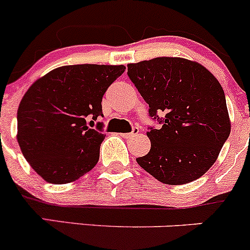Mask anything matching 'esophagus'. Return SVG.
<instances>
[{"instance_id":"obj_1","label":"esophagus","mask_w":250,"mask_h":250,"mask_svg":"<svg viewBox=\"0 0 250 250\" xmlns=\"http://www.w3.org/2000/svg\"><path fill=\"white\" fill-rule=\"evenodd\" d=\"M138 133H139V128L134 127L130 133H125V134H121V135H122L123 138H125V139H130V138H133V137H135V135H138Z\"/></svg>"}]
</instances>
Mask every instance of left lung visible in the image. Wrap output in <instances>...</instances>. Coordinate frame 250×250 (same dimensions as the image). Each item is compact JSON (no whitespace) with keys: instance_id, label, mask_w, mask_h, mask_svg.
Here are the masks:
<instances>
[{"instance_id":"1","label":"left lung","mask_w":250,"mask_h":250,"mask_svg":"<svg viewBox=\"0 0 250 250\" xmlns=\"http://www.w3.org/2000/svg\"><path fill=\"white\" fill-rule=\"evenodd\" d=\"M128 76L148 104L150 117L162 125L148 128L151 148L137 158L138 165L168 185L201 178L231 132L219 81L198 62L172 57L128 64ZM158 112L165 117L158 118Z\"/></svg>"}]
</instances>
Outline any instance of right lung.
Masks as SVG:
<instances>
[{
  "label": "right lung",
  "instance_id": "obj_1",
  "mask_svg": "<svg viewBox=\"0 0 250 250\" xmlns=\"http://www.w3.org/2000/svg\"><path fill=\"white\" fill-rule=\"evenodd\" d=\"M125 70L123 65L57 67L25 93L17 139L32 169L47 183H71L97 165L105 135L102 123L97 129L89 125L103 116V95Z\"/></svg>",
  "mask_w": 250,
  "mask_h": 250
}]
</instances>
